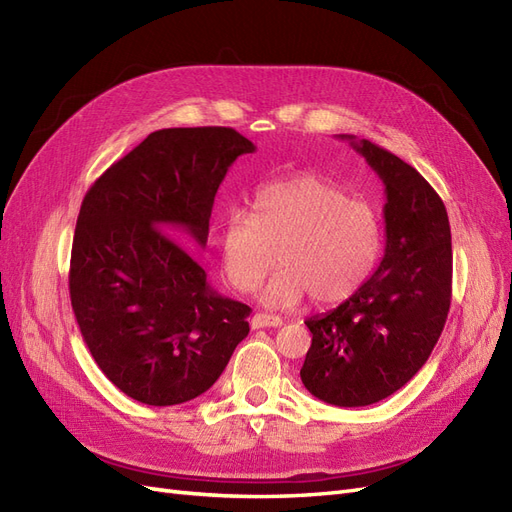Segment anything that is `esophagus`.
Instances as JSON below:
<instances>
[{"instance_id":"esophagus-1","label":"esophagus","mask_w":512,"mask_h":512,"mask_svg":"<svg viewBox=\"0 0 512 512\" xmlns=\"http://www.w3.org/2000/svg\"><path fill=\"white\" fill-rule=\"evenodd\" d=\"M252 329H267V327H282V318L273 316V314H254L252 320Z\"/></svg>"}]
</instances>
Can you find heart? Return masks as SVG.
Here are the masks:
<instances>
[{
    "label": "heart",
    "instance_id": "obj_1",
    "mask_svg": "<svg viewBox=\"0 0 512 512\" xmlns=\"http://www.w3.org/2000/svg\"><path fill=\"white\" fill-rule=\"evenodd\" d=\"M282 267L262 288L269 307H294L307 294L314 305H337L359 292L382 252V222L365 200L320 175L262 185L254 213L230 209L220 226L226 280L254 290L275 262Z\"/></svg>",
    "mask_w": 512,
    "mask_h": 512
}]
</instances>
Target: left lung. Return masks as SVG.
Instances as JSON below:
<instances>
[{
	"mask_svg": "<svg viewBox=\"0 0 512 512\" xmlns=\"http://www.w3.org/2000/svg\"><path fill=\"white\" fill-rule=\"evenodd\" d=\"M350 145L384 183L380 267L333 312L307 318L301 380L314 397L359 408L393 395L425 365L451 307L453 247L442 198L416 168L371 141Z\"/></svg>",
	"mask_w": 512,
	"mask_h": 512,
	"instance_id": "8db88e82",
	"label": "left lung"
}]
</instances>
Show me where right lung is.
Returning <instances> with one entry per match:
<instances>
[{
  "label": "right lung",
  "instance_id": "add662e5",
  "mask_svg": "<svg viewBox=\"0 0 512 512\" xmlns=\"http://www.w3.org/2000/svg\"><path fill=\"white\" fill-rule=\"evenodd\" d=\"M254 151L232 128L158 130L83 198L70 258L72 309L104 376L141 404L203 395L250 333L252 309L215 292L185 245H207L220 183L232 162Z\"/></svg>",
  "mask_w": 512,
  "mask_h": 512
}]
</instances>
